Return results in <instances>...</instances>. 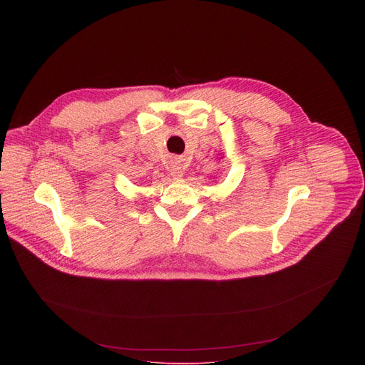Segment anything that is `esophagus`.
<instances>
[{
    "mask_svg": "<svg viewBox=\"0 0 365 365\" xmlns=\"http://www.w3.org/2000/svg\"><path fill=\"white\" fill-rule=\"evenodd\" d=\"M182 175H183V171H182V168L180 167H171V176L173 178H182Z\"/></svg>",
    "mask_w": 365,
    "mask_h": 365,
    "instance_id": "obj_1",
    "label": "esophagus"
}]
</instances>
